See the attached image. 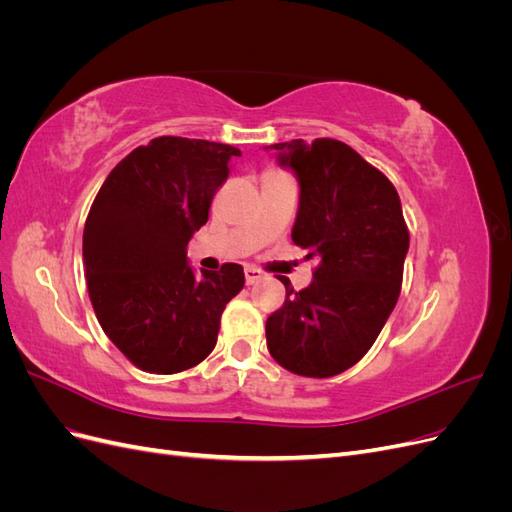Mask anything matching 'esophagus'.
Segmentation results:
<instances>
[{
	"label": "esophagus",
	"mask_w": 512,
	"mask_h": 512,
	"mask_svg": "<svg viewBox=\"0 0 512 512\" xmlns=\"http://www.w3.org/2000/svg\"><path fill=\"white\" fill-rule=\"evenodd\" d=\"M262 277H265V273H262L260 269H256V267H245V282L247 284H256V282H260Z\"/></svg>",
	"instance_id": "34e87169"
}]
</instances>
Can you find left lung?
Wrapping results in <instances>:
<instances>
[{
    "label": "left lung",
    "mask_w": 512,
    "mask_h": 512,
    "mask_svg": "<svg viewBox=\"0 0 512 512\" xmlns=\"http://www.w3.org/2000/svg\"><path fill=\"white\" fill-rule=\"evenodd\" d=\"M299 181L292 241L318 258L314 280L267 318V348L292 374L329 378L376 342L401 290L410 235L393 183L346 143H275Z\"/></svg>",
    "instance_id": "obj_1"
}]
</instances>
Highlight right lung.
Here are the masks:
<instances>
[{"mask_svg":"<svg viewBox=\"0 0 512 512\" xmlns=\"http://www.w3.org/2000/svg\"><path fill=\"white\" fill-rule=\"evenodd\" d=\"M237 147L160 136L136 147L106 177L83 232L87 290L100 327L149 374H177L205 361L243 267L192 269L188 247L207 224Z\"/></svg>","mask_w":512,"mask_h":512,"instance_id":"obj_1","label":"right lung"}]
</instances>
